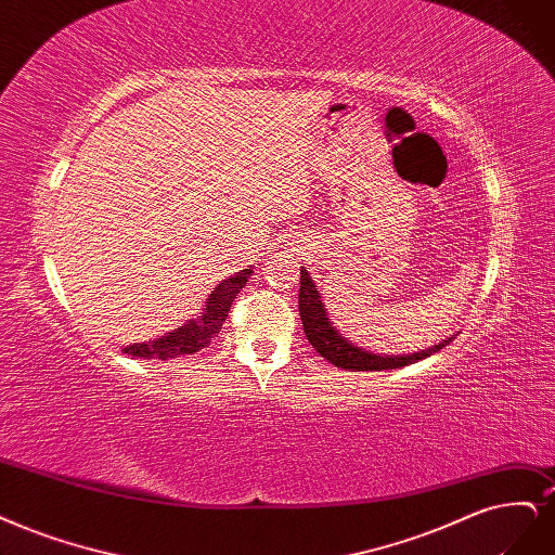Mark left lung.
I'll use <instances>...</instances> for the list:
<instances>
[{
	"mask_svg": "<svg viewBox=\"0 0 555 555\" xmlns=\"http://www.w3.org/2000/svg\"><path fill=\"white\" fill-rule=\"evenodd\" d=\"M298 312H300V321L305 328V337L310 339L314 351L321 353L328 362H333L335 367L351 370V372H380V370L406 367V365H411V362H417L436 351H441L454 339V337H448L443 341H438L436 347H429V349L417 351V353H409V356H378V353L360 349L349 337H344L333 326V321L328 319V312H326V305L321 302L317 284L310 278V273L305 271V266H300Z\"/></svg>",
	"mask_w": 555,
	"mask_h": 555,
	"instance_id": "obj_1",
	"label": "left lung"
}]
</instances>
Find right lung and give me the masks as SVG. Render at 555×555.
<instances>
[{"label":"right lung","mask_w":555,"mask_h":555,"mask_svg":"<svg viewBox=\"0 0 555 555\" xmlns=\"http://www.w3.org/2000/svg\"><path fill=\"white\" fill-rule=\"evenodd\" d=\"M250 275H253V269H245L234 278L222 280L214 289V294L206 298L204 312L199 319H190L177 331L156 337L154 341L130 344V347L124 349V353L135 356V358H158V360L197 353L199 349L206 347V344H211L214 337H218L222 323L229 314V308H232L236 294L247 284V278Z\"/></svg>","instance_id":"add662e5"}]
</instances>
